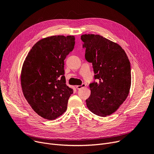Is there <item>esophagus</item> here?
<instances>
[{"mask_svg": "<svg viewBox=\"0 0 154 154\" xmlns=\"http://www.w3.org/2000/svg\"><path fill=\"white\" fill-rule=\"evenodd\" d=\"M85 86H86V85H85V84H82L81 85H77V86H76V87H77V88L78 90H79V89H81L82 88L85 87Z\"/></svg>", "mask_w": 154, "mask_h": 154, "instance_id": "esophagus-1", "label": "esophagus"}]
</instances>
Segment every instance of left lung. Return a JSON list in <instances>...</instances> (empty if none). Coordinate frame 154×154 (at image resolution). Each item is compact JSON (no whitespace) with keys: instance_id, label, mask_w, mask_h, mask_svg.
<instances>
[{"instance_id":"left-lung-1","label":"left lung","mask_w":154,"mask_h":154,"mask_svg":"<svg viewBox=\"0 0 154 154\" xmlns=\"http://www.w3.org/2000/svg\"><path fill=\"white\" fill-rule=\"evenodd\" d=\"M85 57L92 63L97 82L90 84L91 94L86 100L90 111L106 117L115 112L126 100L131 84V64L118 44L99 35L81 36Z\"/></svg>"}]
</instances>
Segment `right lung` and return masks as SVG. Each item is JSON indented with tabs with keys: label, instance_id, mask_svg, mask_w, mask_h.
<instances>
[{
	"label": "right lung",
	"instance_id": "right-lung-1",
	"mask_svg": "<svg viewBox=\"0 0 154 154\" xmlns=\"http://www.w3.org/2000/svg\"><path fill=\"white\" fill-rule=\"evenodd\" d=\"M75 37L52 36L29 51L21 72V86L29 105L42 118L53 120L66 111L73 90L66 84L64 59L74 49Z\"/></svg>",
	"mask_w": 154,
	"mask_h": 154
}]
</instances>
